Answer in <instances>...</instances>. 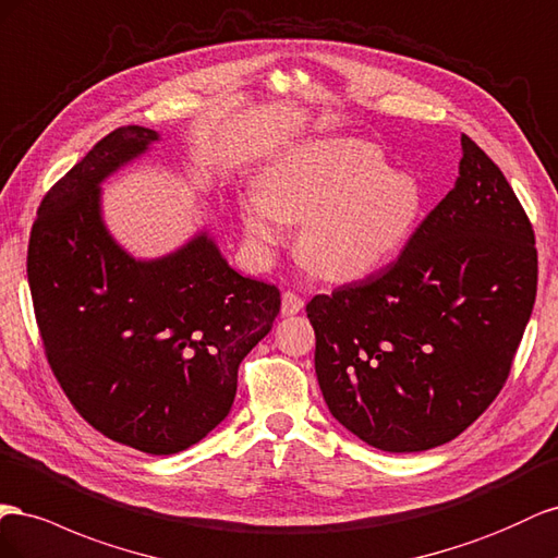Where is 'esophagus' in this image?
Here are the masks:
<instances>
[{
  "instance_id": "1",
  "label": "esophagus",
  "mask_w": 558,
  "mask_h": 558,
  "mask_svg": "<svg viewBox=\"0 0 558 558\" xmlns=\"http://www.w3.org/2000/svg\"><path fill=\"white\" fill-rule=\"evenodd\" d=\"M301 308H304V299H301L296 292H284L282 294V315H296Z\"/></svg>"
}]
</instances>
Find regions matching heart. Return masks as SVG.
<instances>
[{
	"instance_id": "1",
	"label": "heart",
	"mask_w": 558,
	"mask_h": 558,
	"mask_svg": "<svg viewBox=\"0 0 558 558\" xmlns=\"http://www.w3.org/2000/svg\"><path fill=\"white\" fill-rule=\"evenodd\" d=\"M423 213V189L390 170L378 147L362 140H311L278 156L264 189L243 203V227L254 252L268 254L301 221L299 257L317 276L360 280L404 247Z\"/></svg>"
}]
</instances>
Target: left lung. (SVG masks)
<instances>
[{
	"label": "left lung",
	"instance_id": "8db88e82",
	"mask_svg": "<svg viewBox=\"0 0 558 558\" xmlns=\"http://www.w3.org/2000/svg\"><path fill=\"white\" fill-rule=\"evenodd\" d=\"M460 147L456 186L397 262L306 306L331 416L380 451L435 449L480 418L533 313L531 221L484 149Z\"/></svg>",
	"mask_w": 558,
	"mask_h": 558
}]
</instances>
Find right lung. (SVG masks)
<instances>
[{
  "mask_svg": "<svg viewBox=\"0 0 558 558\" xmlns=\"http://www.w3.org/2000/svg\"><path fill=\"white\" fill-rule=\"evenodd\" d=\"M156 140L121 125L49 189L27 280L46 360L72 407L105 437L170 456L229 416L238 367L274 327L280 292L233 270L205 231L149 262L111 238L100 184Z\"/></svg>",
  "mask_w": 558,
  "mask_h": 558,
  "instance_id": "1",
  "label": "right lung"
}]
</instances>
